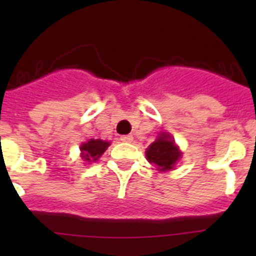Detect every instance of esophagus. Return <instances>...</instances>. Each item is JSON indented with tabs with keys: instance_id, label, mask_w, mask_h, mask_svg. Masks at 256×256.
Instances as JSON below:
<instances>
[{
	"instance_id": "esophagus-1",
	"label": "esophagus",
	"mask_w": 256,
	"mask_h": 256,
	"mask_svg": "<svg viewBox=\"0 0 256 256\" xmlns=\"http://www.w3.org/2000/svg\"><path fill=\"white\" fill-rule=\"evenodd\" d=\"M122 142H132L133 141V136L132 134H126L120 137Z\"/></svg>"
}]
</instances>
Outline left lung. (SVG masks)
Segmentation results:
<instances>
[{"mask_svg":"<svg viewBox=\"0 0 256 256\" xmlns=\"http://www.w3.org/2000/svg\"><path fill=\"white\" fill-rule=\"evenodd\" d=\"M182 152L174 144L172 136L166 132L160 133L159 137L154 141L146 150V158L148 162L154 164L160 172H168L174 168Z\"/></svg>","mask_w":256,"mask_h":256,"instance_id":"obj_1","label":"left lung"}]
</instances>
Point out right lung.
<instances>
[{
  "label": "right lung",
  "mask_w": 256,
  "mask_h": 256,
  "mask_svg": "<svg viewBox=\"0 0 256 256\" xmlns=\"http://www.w3.org/2000/svg\"><path fill=\"white\" fill-rule=\"evenodd\" d=\"M108 146H110V142L102 141V140L91 138L90 141L80 144V151H82L80 156L87 162H97L98 158L105 152Z\"/></svg>",
  "instance_id": "add662e5"
}]
</instances>
